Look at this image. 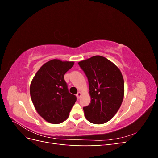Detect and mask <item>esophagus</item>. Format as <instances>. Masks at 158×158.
Here are the masks:
<instances>
[{
    "mask_svg": "<svg viewBox=\"0 0 158 158\" xmlns=\"http://www.w3.org/2000/svg\"><path fill=\"white\" fill-rule=\"evenodd\" d=\"M81 95H82V93H81V92H78L77 94H76V97H77L78 99H80V97H81Z\"/></svg>",
    "mask_w": 158,
    "mask_h": 158,
    "instance_id": "1",
    "label": "esophagus"
}]
</instances>
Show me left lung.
I'll use <instances>...</instances> for the list:
<instances>
[{
	"label": "left lung",
	"instance_id": "obj_1",
	"mask_svg": "<svg viewBox=\"0 0 158 158\" xmlns=\"http://www.w3.org/2000/svg\"><path fill=\"white\" fill-rule=\"evenodd\" d=\"M86 75L91 102L83 107L87 120L96 125L114 116L123 100L125 86L121 70L107 59L94 56L78 63Z\"/></svg>",
	"mask_w": 158,
	"mask_h": 158
}]
</instances>
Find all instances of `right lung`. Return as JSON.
Returning a JSON list of instances; mask_svg holds the SVG:
<instances>
[{"instance_id":"obj_1","label":"right lung","mask_w":158,"mask_h":158,"mask_svg":"<svg viewBox=\"0 0 158 158\" xmlns=\"http://www.w3.org/2000/svg\"><path fill=\"white\" fill-rule=\"evenodd\" d=\"M74 63L53 59L37 72L30 85V95L37 112L47 122L59 124L68 118L76 101L64 79Z\"/></svg>"}]
</instances>
